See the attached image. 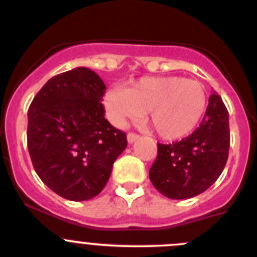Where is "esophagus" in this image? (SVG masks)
I'll use <instances>...</instances> for the list:
<instances>
[{"label": "esophagus", "instance_id": "34e87169", "mask_svg": "<svg viewBox=\"0 0 257 257\" xmlns=\"http://www.w3.org/2000/svg\"><path fill=\"white\" fill-rule=\"evenodd\" d=\"M140 139V135H138V134H134V133H130L128 135H127V142L130 143V144H133V143H135L136 140Z\"/></svg>", "mask_w": 257, "mask_h": 257}]
</instances>
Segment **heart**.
I'll return each instance as SVG.
<instances>
[{"label": "heart", "instance_id": "obj_1", "mask_svg": "<svg viewBox=\"0 0 257 257\" xmlns=\"http://www.w3.org/2000/svg\"><path fill=\"white\" fill-rule=\"evenodd\" d=\"M114 123L148 113V122L167 140L181 139L194 131L205 114L207 96L197 79L179 76L143 77L130 87L115 86L104 97Z\"/></svg>", "mask_w": 257, "mask_h": 257}]
</instances>
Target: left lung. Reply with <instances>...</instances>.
I'll return each instance as SVG.
<instances>
[{
  "instance_id": "left-lung-1",
  "label": "left lung",
  "mask_w": 257,
  "mask_h": 257,
  "mask_svg": "<svg viewBox=\"0 0 257 257\" xmlns=\"http://www.w3.org/2000/svg\"><path fill=\"white\" fill-rule=\"evenodd\" d=\"M229 145L228 109L220 95L212 92L205 117L192 135L171 144H157L158 154L149 170V179L167 198L198 196L221 175Z\"/></svg>"
}]
</instances>
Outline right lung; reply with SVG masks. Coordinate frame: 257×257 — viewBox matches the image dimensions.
I'll return each mask as SVG.
<instances>
[{
	"label": "right lung",
	"instance_id": "add662e5",
	"mask_svg": "<svg viewBox=\"0 0 257 257\" xmlns=\"http://www.w3.org/2000/svg\"><path fill=\"white\" fill-rule=\"evenodd\" d=\"M104 92L103 79L78 67L49 79L28 109L33 167L52 192L69 201L96 197L127 147L126 134L104 117Z\"/></svg>",
	"mask_w": 257,
	"mask_h": 257
}]
</instances>
